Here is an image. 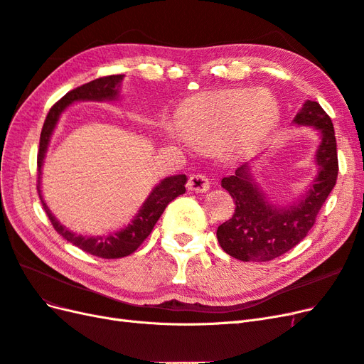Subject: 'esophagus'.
<instances>
[{
	"label": "esophagus",
	"instance_id": "1",
	"mask_svg": "<svg viewBox=\"0 0 364 364\" xmlns=\"http://www.w3.org/2000/svg\"><path fill=\"white\" fill-rule=\"evenodd\" d=\"M186 186H188L190 191H194V193H205L209 190V181L205 174H200V173H196V174H191L190 179H188V183H186Z\"/></svg>",
	"mask_w": 364,
	"mask_h": 364
}]
</instances>
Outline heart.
Listing matches in <instances>:
<instances>
[{
	"label": "heart",
	"instance_id": "b5f03b06",
	"mask_svg": "<svg viewBox=\"0 0 364 364\" xmlns=\"http://www.w3.org/2000/svg\"><path fill=\"white\" fill-rule=\"evenodd\" d=\"M277 115V103L264 91L230 90L190 98L178 114L186 139L199 146L228 141L232 149L253 144Z\"/></svg>",
	"mask_w": 364,
	"mask_h": 364
}]
</instances>
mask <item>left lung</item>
Returning a JSON list of instances; mask_svg holds the SVG:
<instances>
[{
	"instance_id": "left-lung-1",
	"label": "left lung",
	"mask_w": 364,
	"mask_h": 364,
	"mask_svg": "<svg viewBox=\"0 0 364 364\" xmlns=\"http://www.w3.org/2000/svg\"><path fill=\"white\" fill-rule=\"evenodd\" d=\"M296 124L314 126L322 135L316 153L318 174L304 199L293 206L270 205L253 183L249 165L222 179V186L235 202V213L217 229V240L228 255L240 261H272L302 241L333 191L337 174V142L333 121L317 102H305Z\"/></svg>"
}]
</instances>
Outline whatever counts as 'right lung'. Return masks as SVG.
<instances>
[{"label":"right lung","instance_id":"add662e5","mask_svg":"<svg viewBox=\"0 0 364 364\" xmlns=\"http://www.w3.org/2000/svg\"><path fill=\"white\" fill-rule=\"evenodd\" d=\"M123 80V75H106L100 77V79L92 80L90 83H85L75 90L65 94L60 100L53 105L50 112L46 118V123H43L42 132H41V141H39V151H38V193L39 199L42 202L43 209L50 218L53 228L58 230V232L74 246L80 247L82 250L91 253L94 257L105 258V259H112V258H123L134 253L144 241L150 232L155 228L159 217L162 215L164 209L167 205L174 200L176 197L185 193V182L186 176L185 174H176L170 176V178L164 179L159 185L151 190L150 196L144 205L141 206L139 213L136 217L132 220V223L127 225L124 229H121L119 232L109 234L103 237H83L77 235L71 230H68L65 226H62L56 217L51 214L47 203L43 202L42 194H41V170H42V162L46 158V151L50 142V136L53 134L54 127H56L58 119L63 109L70 106L74 102L80 100H114L118 95V85Z\"/></svg>","mask_w":364,"mask_h":364}]
</instances>
